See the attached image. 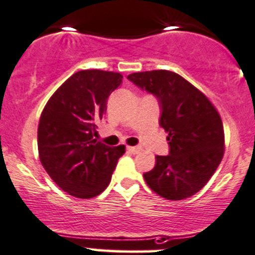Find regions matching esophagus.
<instances>
[{"mask_svg":"<svg viewBox=\"0 0 255 255\" xmlns=\"http://www.w3.org/2000/svg\"><path fill=\"white\" fill-rule=\"evenodd\" d=\"M128 150L131 153H138L141 151V147L140 146H128Z\"/></svg>","mask_w":255,"mask_h":255,"instance_id":"esophagus-1","label":"esophagus"}]
</instances>
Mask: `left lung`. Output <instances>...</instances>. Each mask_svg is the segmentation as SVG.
Returning <instances> with one entry per match:
<instances>
[{"label":"left lung","instance_id":"left-lung-1","mask_svg":"<svg viewBox=\"0 0 255 255\" xmlns=\"http://www.w3.org/2000/svg\"><path fill=\"white\" fill-rule=\"evenodd\" d=\"M128 79L158 98L160 127L170 145V155L156 156L155 167L143 173L146 183L166 200L191 197L210 181L223 158L221 115L200 89L175 72H138Z\"/></svg>","mask_w":255,"mask_h":255}]
</instances>
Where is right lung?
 Here are the masks:
<instances>
[{
	"label": "right lung",
	"instance_id": "add662e5",
	"mask_svg": "<svg viewBox=\"0 0 255 255\" xmlns=\"http://www.w3.org/2000/svg\"><path fill=\"white\" fill-rule=\"evenodd\" d=\"M120 73L80 70L49 98L38 124L39 160L55 185L73 197L100 195L112 180L125 146L99 142L98 120L109 95L122 84Z\"/></svg>",
	"mask_w": 255,
	"mask_h": 255
}]
</instances>
